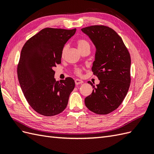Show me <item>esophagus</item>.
<instances>
[{
    "instance_id": "obj_1",
    "label": "esophagus",
    "mask_w": 154,
    "mask_h": 154,
    "mask_svg": "<svg viewBox=\"0 0 154 154\" xmlns=\"http://www.w3.org/2000/svg\"><path fill=\"white\" fill-rule=\"evenodd\" d=\"M75 83L76 85H81L82 83H83V81L80 80V79H75Z\"/></svg>"
}]
</instances>
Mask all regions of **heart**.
<instances>
[{
	"label": "heart",
	"instance_id": "obj_1",
	"mask_svg": "<svg viewBox=\"0 0 154 154\" xmlns=\"http://www.w3.org/2000/svg\"><path fill=\"white\" fill-rule=\"evenodd\" d=\"M77 47L79 51H81L84 49H90V43L89 42L86 40V39H79L77 42ZM66 50H67V46L65 45L64 47H63V49L62 50V53H61V56L62 57H64L65 53L66 52ZM75 72L76 74L77 75H80L81 73V69L80 68H77L75 70Z\"/></svg>",
	"mask_w": 154,
	"mask_h": 154
}]
</instances>
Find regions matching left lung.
<instances>
[{
    "mask_svg": "<svg viewBox=\"0 0 154 154\" xmlns=\"http://www.w3.org/2000/svg\"><path fill=\"white\" fill-rule=\"evenodd\" d=\"M96 47L92 70L100 80L92 94L85 100L86 107L97 115H107L116 110L127 95L131 82V57L121 37L103 25L82 29Z\"/></svg>",
    "mask_w": 154,
    "mask_h": 154,
    "instance_id": "left-lung-1",
    "label": "left lung"
}]
</instances>
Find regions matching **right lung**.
Masks as SVG:
<instances>
[{
	"label": "right lung",
	"mask_w": 154,
	"mask_h": 154,
	"mask_svg": "<svg viewBox=\"0 0 154 154\" xmlns=\"http://www.w3.org/2000/svg\"><path fill=\"white\" fill-rule=\"evenodd\" d=\"M75 32L76 29L45 28L23 47L17 66L18 80L27 102L42 115L52 116L62 112L75 88L72 78L55 80L53 68L61 63L63 47Z\"/></svg>",
	"instance_id": "1"
}]
</instances>
